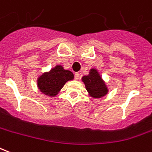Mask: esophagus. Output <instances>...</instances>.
<instances>
[{
    "label": "esophagus",
    "instance_id": "obj_1",
    "mask_svg": "<svg viewBox=\"0 0 152 152\" xmlns=\"http://www.w3.org/2000/svg\"><path fill=\"white\" fill-rule=\"evenodd\" d=\"M79 78H80V74H79V73H75V74H74V78H75L76 80H78V79H79Z\"/></svg>",
    "mask_w": 152,
    "mask_h": 152
}]
</instances>
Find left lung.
Instances as JSON below:
<instances>
[{
	"instance_id": "left-lung-1",
	"label": "left lung",
	"mask_w": 152,
	"mask_h": 152,
	"mask_svg": "<svg viewBox=\"0 0 152 152\" xmlns=\"http://www.w3.org/2000/svg\"><path fill=\"white\" fill-rule=\"evenodd\" d=\"M82 79L84 83L87 91L92 97L100 98L108 92V89L102 79V77L100 76L97 70L94 69H91L90 74L87 76H83Z\"/></svg>"
}]
</instances>
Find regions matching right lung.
I'll list each match as a JSON object with an SVG mask.
<instances>
[{"instance_id": "right-lung-1", "label": "right lung", "mask_w": 152, "mask_h": 152, "mask_svg": "<svg viewBox=\"0 0 152 152\" xmlns=\"http://www.w3.org/2000/svg\"><path fill=\"white\" fill-rule=\"evenodd\" d=\"M74 78V74L65 70L61 65H56L49 73H45L37 80V86L44 94L54 96L60 91L65 83Z\"/></svg>"}]
</instances>
